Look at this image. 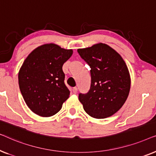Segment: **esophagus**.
<instances>
[{"label":"esophagus","instance_id":"obj_1","mask_svg":"<svg viewBox=\"0 0 156 156\" xmlns=\"http://www.w3.org/2000/svg\"><path fill=\"white\" fill-rule=\"evenodd\" d=\"M77 88H76V87H74L73 88V89H72V91H73V93L74 94H76L77 93Z\"/></svg>","mask_w":156,"mask_h":156}]
</instances>
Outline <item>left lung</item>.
Instances as JSON below:
<instances>
[{"instance_id":"1","label":"left lung","mask_w":156,"mask_h":156,"mask_svg":"<svg viewBox=\"0 0 156 156\" xmlns=\"http://www.w3.org/2000/svg\"><path fill=\"white\" fill-rule=\"evenodd\" d=\"M77 52L91 67L90 89L79 94L83 108L95 119L112 116L124 104L131 89L126 64L116 50L101 42Z\"/></svg>"}]
</instances>
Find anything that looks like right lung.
Returning a JSON list of instances; mask_svg holds the SVG:
<instances>
[{
  "mask_svg": "<svg viewBox=\"0 0 156 156\" xmlns=\"http://www.w3.org/2000/svg\"><path fill=\"white\" fill-rule=\"evenodd\" d=\"M72 54V50L56 44H44L23 62L18 72L19 87L27 106L38 116L56 114L69 97L62 66Z\"/></svg>",
  "mask_w": 156,
  "mask_h": 156,
  "instance_id": "obj_1",
  "label": "right lung"
}]
</instances>
